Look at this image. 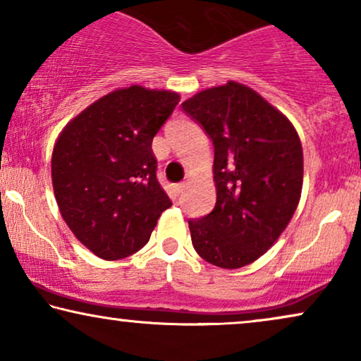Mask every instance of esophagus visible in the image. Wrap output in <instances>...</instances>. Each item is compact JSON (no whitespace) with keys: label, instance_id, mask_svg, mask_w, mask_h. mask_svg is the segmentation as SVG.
Returning a JSON list of instances; mask_svg holds the SVG:
<instances>
[{"label":"esophagus","instance_id":"esophagus-1","mask_svg":"<svg viewBox=\"0 0 361 361\" xmlns=\"http://www.w3.org/2000/svg\"><path fill=\"white\" fill-rule=\"evenodd\" d=\"M185 187H187V182H180V184H176V185H174L176 194H177V195H180L182 192L185 190Z\"/></svg>","mask_w":361,"mask_h":361}]
</instances>
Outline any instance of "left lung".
<instances>
[{"mask_svg":"<svg viewBox=\"0 0 361 361\" xmlns=\"http://www.w3.org/2000/svg\"><path fill=\"white\" fill-rule=\"evenodd\" d=\"M215 147V209L189 220L210 264L236 269L264 255L293 219L304 177L302 146L288 118L253 88L230 80L182 103Z\"/></svg>","mask_w":361,"mask_h":361,"instance_id":"1","label":"left lung"}]
</instances>
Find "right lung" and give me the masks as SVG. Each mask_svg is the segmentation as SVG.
Returning a JSON list of instances; mask_svg holds the SVG:
<instances>
[{"label": "right lung", "mask_w": 361, "mask_h": 361, "mask_svg": "<svg viewBox=\"0 0 361 361\" xmlns=\"http://www.w3.org/2000/svg\"><path fill=\"white\" fill-rule=\"evenodd\" d=\"M179 93L141 85L98 98L67 123L52 151V185L68 228L93 255L141 250L172 202L156 177L152 137Z\"/></svg>", "instance_id": "add662e5"}]
</instances>
